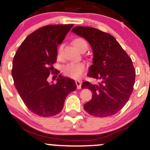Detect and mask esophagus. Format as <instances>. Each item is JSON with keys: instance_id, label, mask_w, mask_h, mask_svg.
Instances as JSON below:
<instances>
[{"instance_id": "1", "label": "esophagus", "mask_w": 150, "mask_h": 150, "mask_svg": "<svg viewBox=\"0 0 150 150\" xmlns=\"http://www.w3.org/2000/svg\"><path fill=\"white\" fill-rule=\"evenodd\" d=\"M75 82H76V84L77 89H81V81H79V80H76V81Z\"/></svg>"}]
</instances>
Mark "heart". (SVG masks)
Returning a JSON list of instances; mask_svg holds the SVG:
<instances>
[{"label": "heart", "mask_w": 150, "mask_h": 150, "mask_svg": "<svg viewBox=\"0 0 150 150\" xmlns=\"http://www.w3.org/2000/svg\"><path fill=\"white\" fill-rule=\"evenodd\" d=\"M73 45L77 50H80L83 48H86L87 50L88 44L84 40L81 38H76L73 41ZM62 47H60L58 49V55L61 53ZM84 66L81 63H70L66 65L63 69V72L68 77L76 79H79L84 73Z\"/></svg>", "instance_id": "1"}]
</instances>
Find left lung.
<instances>
[{
    "label": "left lung",
    "mask_w": 150,
    "mask_h": 150,
    "mask_svg": "<svg viewBox=\"0 0 150 150\" xmlns=\"http://www.w3.org/2000/svg\"><path fill=\"white\" fill-rule=\"evenodd\" d=\"M71 32L91 45L93 58L87 76L101 81L98 85L82 83V89L92 92V100L84 104V110L91 115L102 118L117 113L134 89L136 72L132 59L110 34L81 26L74 27Z\"/></svg>",
    "instance_id": "1"
}]
</instances>
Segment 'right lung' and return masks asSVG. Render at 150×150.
Listing matches in <instances>:
<instances>
[{"instance_id": "1", "label": "right lung", "mask_w": 150, "mask_h": 150, "mask_svg": "<svg viewBox=\"0 0 150 150\" xmlns=\"http://www.w3.org/2000/svg\"><path fill=\"white\" fill-rule=\"evenodd\" d=\"M73 26L57 24L38 29L26 38L13 58L11 74L16 89L29 110L40 116L59 113L66 97L76 89L73 79L61 75L56 84L47 80L53 71L58 45Z\"/></svg>"}]
</instances>
